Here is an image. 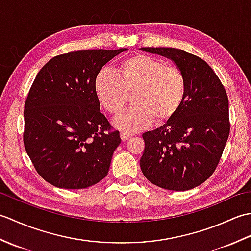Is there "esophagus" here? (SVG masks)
<instances>
[{
	"label": "esophagus",
	"instance_id": "obj_1",
	"mask_svg": "<svg viewBox=\"0 0 251 251\" xmlns=\"http://www.w3.org/2000/svg\"><path fill=\"white\" fill-rule=\"evenodd\" d=\"M120 136H121V139H122L123 141H126L127 139H128V138L131 137L130 134H127V132H124V131H122Z\"/></svg>",
	"mask_w": 251,
	"mask_h": 251
}]
</instances>
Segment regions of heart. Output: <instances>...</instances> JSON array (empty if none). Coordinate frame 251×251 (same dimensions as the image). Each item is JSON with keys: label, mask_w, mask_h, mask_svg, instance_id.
<instances>
[{"label": "heart", "mask_w": 251, "mask_h": 251, "mask_svg": "<svg viewBox=\"0 0 251 251\" xmlns=\"http://www.w3.org/2000/svg\"><path fill=\"white\" fill-rule=\"evenodd\" d=\"M100 105L109 113H120L132 94L134 105L114 120V126L134 132L152 121L162 124L178 113L186 92L185 77L178 67L155 57L137 54L123 60L117 73L101 69L94 81Z\"/></svg>", "instance_id": "b5f03b06"}]
</instances>
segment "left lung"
<instances>
[{"label": "left lung", "mask_w": 251, "mask_h": 251, "mask_svg": "<svg viewBox=\"0 0 251 251\" xmlns=\"http://www.w3.org/2000/svg\"><path fill=\"white\" fill-rule=\"evenodd\" d=\"M173 60L185 77L186 92L178 113L159 128L142 135L140 158L145 177L159 188L186 191L214 174L230 135L228 99L206 61L173 47H141Z\"/></svg>", "instance_id": "8db88e82"}]
</instances>
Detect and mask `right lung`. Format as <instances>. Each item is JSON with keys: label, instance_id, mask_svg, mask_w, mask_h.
<instances>
[{"label": "right lung", "instance_id": "1", "mask_svg": "<svg viewBox=\"0 0 251 251\" xmlns=\"http://www.w3.org/2000/svg\"><path fill=\"white\" fill-rule=\"evenodd\" d=\"M127 49L56 56L41 69L25 103L24 143L42 178L61 189H85L108 175L120 132L100 112L97 73Z\"/></svg>", "mask_w": 251, "mask_h": 251}]
</instances>
